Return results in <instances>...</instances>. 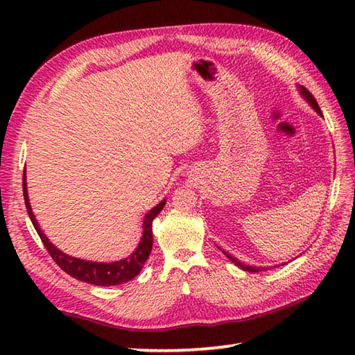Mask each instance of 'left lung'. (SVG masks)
Listing matches in <instances>:
<instances>
[{"label":"left lung","mask_w":355,"mask_h":355,"mask_svg":"<svg viewBox=\"0 0 355 355\" xmlns=\"http://www.w3.org/2000/svg\"><path fill=\"white\" fill-rule=\"evenodd\" d=\"M297 89H299V93H300V96H302L304 97V99L308 102V103H310V107L315 111V112H318V114L319 116H322L323 117V114H322V111H320V108H319V105H318V102H315V99H314V97H313V94L310 93V92H308V89L305 88V87H302V85H299L297 87ZM220 250L225 254V256H227V259H230L233 263H235V266L236 267H239L241 270H245V271H250V273H256V271H263V267L261 268V267H252V266H245V263H243V262H241L239 259H236L235 258V256H232L230 253H227V252H224L223 250V248H220ZM282 266H284V263H282Z\"/></svg>","instance_id":"8db88e82"}]
</instances>
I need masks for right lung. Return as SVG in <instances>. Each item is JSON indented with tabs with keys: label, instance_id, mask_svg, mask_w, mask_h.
Segmentation results:
<instances>
[{
	"label": "right lung",
	"instance_id": "obj_1",
	"mask_svg": "<svg viewBox=\"0 0 355 355\" xmlns=\"http://www.w3.org/2000/svg\"><path fill=\"white\" fill-rule=\"evenodd\" d=\"M22 191H24L27 214L30 216V220H32L33 227L58 266L61 267L65 273H69L74 279H78V281L93 284V285H101V286H112V285L125 284L140 273L143 266H145V262L149 258L150 250H153V221L154 218L162 212L166 205V200L160 201L155 207L149 210V212L145 215V218H143V224H141L143 233H141L140 243L137 248H135L128 258L114 261V262H96V261L79 259V258H74V256L64 253L62 250H59L55 244H51L50 239L44 235L40 224L36 221L32 206H30L27 182H26V169H24V178H22Z\"/></svg>",
	"mask_w": 355,
	"mask_h": 355
}]
</instances>
